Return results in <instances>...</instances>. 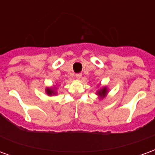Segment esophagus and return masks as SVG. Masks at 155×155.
Instances as JSON below:
<instances>
[{"instance_id":"1","label":"esophagus","mask_w":155,"mask_h":155,"mask_svg":"<svg viewBox=\"0 0 155 155\" xmlns=\"http://www.w3.org/2000/svg\"><path fill=\"white\" fill-rule=\"evenodd\" d=\"M81 76H82V74H81V73H79V74H75V77L77 78L78 80H80V79L81 78Z\"/></svg>"}]
</instances>
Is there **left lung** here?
Here are the masks:
<instances>
[{
    "instance_id": "8db88e82",
    "label": "left lung",
    "mask_w": 155,
    "mask_h": 155,
    "mask_svg": "<svg viewBox=\"0 0 155 155\" xmlns=\"http://www.w3.org/2000/svg\"><path fill=\"white\" fill-rule=\"evenodd\" d=\"M106 93H107V90H106V88H104V89H102L101 91L98 92V94H100L101 96H104Z\"/></svg>"
}]
</instances>
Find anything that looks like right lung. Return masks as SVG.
<instances>
[{"mask_svg":"<svg viewBox=\"0 0 155 155\" xmlns=\"http://www.w3.org/2000/svg\"><path fill=\"white\" fill-rule=\"evenodd\" d=\"M46 93H47L49 95H51V94H55V92H54V90H52V89H46Z\"/></svg>","mask_w":155,"mask_h":155,"instance_id":"obj_1","label":"right lung"}]
</instances>
